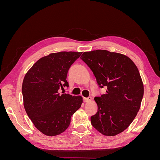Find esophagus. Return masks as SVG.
Returning <instances> with one entry per match:
<instances>
[{
  "label": "esophagus",
  "instance_id": "obj_1",
  "mask_svg": "<svg viewBox=\"0 0 160 160\" xmlns=\"http://www.w3.org/2000/svg\"><path fill=\"white\" fill-rule=\"evenodd\" d=\"M83 101H84L85 103L90 102V101H91V97H89V98H83Z\"/></svg>",
  "mask_w": 160,
  "mask_h": 160
}]
</instances>
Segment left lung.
Returning <instances> with one entry per match:
<instances>
[{
  "mask_svg": "<svg viewBox=\"0 0 160 160\" xmlns=\"http://www.w3.org/2000/svg\"><path fill=\"white\" fill-rule=\"evenodd\" d=\"M81 59L106 93L95 97L98 112L91 117L99 132L114 136L126 129L139 110L143 84L138 67L126 55L106 50L84 52Z\"/></svg>",
  "mask_w": 160,
  "mask_h": 160,
  "instance_id": "left-lung-1",
  "label": "left lung"
}]
</instances>
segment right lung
Returning a JSON list of instances; mask_svg holds the SVG:
<instances>
[{
    "label": "right lung",
    "instance_id": "add662e5",
    "mask_svg": "<svg viewBox=\"0 0 160 160\" xmlns=\"http://www.w3.org/2000/svg\"><path fill=\"white\" fill-rule=\"evenodd\" d=\"M81 53H51L38 60L24 77V108L36 128L48 136L65 132L71 116L83 103L81 96L61 93L65 87H69L67 72Z\"/></svg>",
    "mask_w": 160,
    "mask_h": 160
}]
</instances>
